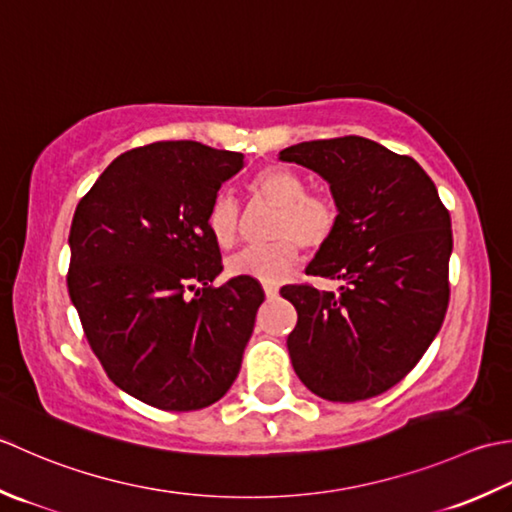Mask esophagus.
Returning a JSON list of instances; mask_svg holds the SVG:
<instances>
[{
    "instance_id": "34e87169",
    "label": "esophagus",
    "mask_w": 512,
    "mask_h": 512,
    "mask_svg": "<svg viewBox=\"0 0 512 512\" xmlns=\"http://www.w3.org/2000/svg\"><path fill=\"white\" fill-rule=\"evenodd\" d=\"M263 289H265V296H267V298H276V296H278V287H276V285L265 283Z\"/></svg>"
}]
</instances>
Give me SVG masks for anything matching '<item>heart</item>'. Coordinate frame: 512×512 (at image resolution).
<instances>
[{
	"mask_svg": "<svg viewBox=\"0 0 512 512\" xmlns=\"http://www.w3.org/2000/svg\"><path fill=\"white\" fill-rule=\"evenodd\" d=\"M249 192L256 201L278 207L271 227L274 243L247 247L227 260L229 276H249L265 283L283 280L298 265L302 244L307 252H322L338 232L340 210L329 194L309 192L307 181L289 168L271 165L256 172L249 181ZM207 227L218 247H234L243 229V210L234 196L218 194Z\"/></svg>",
	"mask_w": 512,
	"mask_h": 512,
	"instance_id": "obj_1",
	"label": "heart"
}]
</instances>
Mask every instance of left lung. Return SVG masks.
<instances>
[{
  "label": "left lung",
  "mask_w": 512,
  "mask_h": 512,
  "mask_svg": "<svg viewBox=\"0 0 512 512\" xmlns=\"http://www.w3.org/2000/svg\"><path fill=\"white\" fill-rule=\"evenodd\" d=\"M280 159L318 172L340 210L336 236L307 274L342 287L280 289L298 311L287 338L291 364L320 398H375L420 362L442 327L451 214L420 163L371 139L305 141Z\"/></svg>",
  "instance_id": "obj_1"
}]
</instances>
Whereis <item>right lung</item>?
Masks as SVG:
<instances>
[{"instance_id":"1","label":"right lung","mask_w":512,"mask_h":512,"mask_svg":"<svg viewBox=\"0 0 512 512\" xmlns=\"http://www.w3.org/2000/svg\"><path fill=\"white\" fill-rule=\"evenodd\" d=\"M241 168L243 154L196 141L143 145L108 165L72 218L68 291L90 349L161 411L223 398L265 300L249 276L210 287L223 263L207 212Z\"/></svg>"}]
</instances>
